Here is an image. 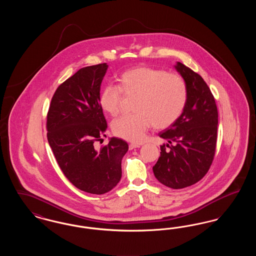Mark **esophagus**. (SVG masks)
<instances>
[{
    "label": "esophagus",
    "instance_id": "1",
    "mask_svg": "<svg viewBox=\"0 0 256 256\" xmlns=\"http://www.w3.org/2000/svg\"><path fill=\"white\" fill-rule=\"evenodd\" d=\"M141 145L140 144H135V143H132V144H130V150H134V148H140Z\"/></svg>",
    "mask_w": 256,
    "mask_h": 256
}]
</instances>
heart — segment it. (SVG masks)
I'll use <instances>...</instances> for the list:
<instances>
[{"instance_id": "1", "label": "heart", "mask_w": 256, "mask_h": 256, "mask_svg": "<svg viewBox=\"0 0 256 256\" xmlns=\"http://www.w3.org/2000/svg\"><path fill=\"white\" fill-rule=\"evenodd\" d=\"M121 92L126 97H136L135 113L114 120L112 130L132 142L143 141L152 124L156 128L172 126L182 115L187 100V88L180 76L145 66L126 70L118 76V87L108 86L102 90L98 104L110 116L120 111Z\"/></svg>"}]
</instances>
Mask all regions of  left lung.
<instances>
[{
    "label": "left lung",
    "instance_id": "1",
    "mask_svg": "<svg viewBox=\"0 0 256 256\" xmlns=\"http://www.w3.org/2000/svg\"><path fill=\"white\" fill-rule=\"evenodd\" d=\"M187 88V100L180 118L158 135L167 140L152 167L159 182L182 189L200 180L213 161L217 142L218 110L206 82L180 62L174 65Z\"/></svg>",
    "mask_w": 256,
    "mask_h": 256
}]
</instances>
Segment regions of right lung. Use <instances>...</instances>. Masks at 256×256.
Returning a JSON list of instances; mask_svg holds the SVG:
<instances>
[{
	"mask_svg": "<svg viewBox=\"0 0 256 256\" xmlns=\"http://www.w3.org/2000/svg\"><path fill=\"white\" fill-rule=\"evenodd\" d=\"M108 65L80 69L58 86L47 116L48 142L69 182L86 193L102 195L122 178V159L128 145L112 137L95 148L108 128L98 104L100 84Z\"/></svg>",
	"mask_w": 256,
	"mask_h": 256,
	"instance_id": "add662e5",
	"label": "right lung"
}]
</instances>
